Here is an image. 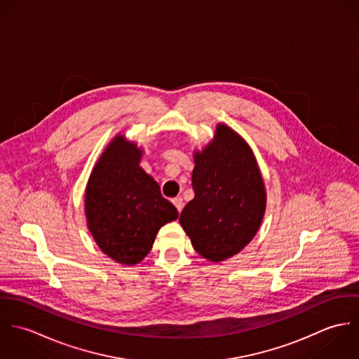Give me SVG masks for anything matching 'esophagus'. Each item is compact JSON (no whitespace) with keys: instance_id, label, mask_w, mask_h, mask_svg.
<instances>
[{"instance_id":"1","label":"esophagus","mask_w":359,"mask_h":359,"mask_svg":"<svg viewBox=\"0 0 359 359\" xmlns=\"http://www.w3.org/2000/svg\"><path fill=\"white\" fill-rule=\"evenodd\" d=\"M172 203H174V205L177 207V210L181 212L182 211V207H184V201H182V198L180 196V198H174L172 199Z\"/></svg>"}]
</instances>
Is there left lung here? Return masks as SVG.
<instances>
[{
  "mask_svg": "<svg viewBox=\"0 0 359 359\" xmlns=\"http://www.w3.org/2000/svg\"><path fill=\"white\" fill-rule=\"evenodd\" d=\"M195 198L180 222L201 256L219 262L246 248L261 225L266 194L256 157L248 142L226 124L212 141L194 152Z\"/></svg>",
  "mask_w": 359,
  "mask_h": 359,
  "instance_id": "8db88e82",
  "label": "left lung"
}]
</instances>
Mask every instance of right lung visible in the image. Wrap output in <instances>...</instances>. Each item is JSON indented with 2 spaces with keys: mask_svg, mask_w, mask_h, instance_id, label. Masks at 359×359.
I'll list each match as a JSON object with an SVG mask.
<instances>
[{
  "mask_svg": "<svg viewBox=\"0 0 359 359\" xmlns=\"http://www.w3.org/2000/svg\"><path fill=\"white\" fill-rule=\"evenodd\" d=\"M142 149L116 135L98 158L84 195L88 229L106 256L124 265L141 262L158 229L178 218L172 203L140 165Z\"/></svg>",
  "mask_w": 359,
  "mask_h": 359,
  "instance_id": "add662e5",
  "label": "right lung"
}]
</instances>
